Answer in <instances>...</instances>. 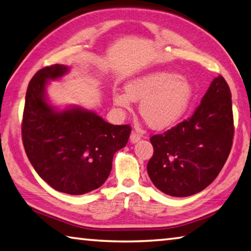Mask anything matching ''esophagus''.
Returning a JSON list of instances; mask_svg holds the SVG:
<instances>
[{
  "mask_svg": "<svg viewBox=\"0 0 251 251\" xmlns=\"http://www.w3.org/2000/svg\"><path fill=\"white\" fill-rule=\"evenodd\" d=\"M141 138H142V136L139 135L137 131H133V133L130 134V143H133V144L137 143L141 141Z\"/></svg>",
  "mask_w": 251,
  "mask_h": 251,
  "instance_id": "obj_1",
  "label": "esophagus"
}]
</instances>
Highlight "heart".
<instances>
[{"mask_svg":"<svg viewBox=\"0 0 251 251\" xmlns=\"http://www.w3.org/2000/svg\"><path fill=\"white\" fill-rule=\"evenodd\" d=\"M125 91L114 93V103L122 109L130 110L131 100L141 101L139 112L152 129L168 128L179 121L193 97L188 79L163 71L131 79Z\"/></svg>","mask_w":251,"mask_h":251,"instance_id":"b5f03b06","label":"heart"}]
</instances>
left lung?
I'll list each match as a JSON object with an SVG mask.
<instances>
[{
	"instance_id": "left-lung-1",
	"label": "left lung",
	"mask_w": 251,
	"mask_h": 251,
	"mask_svg": "<svg viewBox=\"0 0 251 251\" xmlns=\"http://www.w3.org/2000/svg\"><path fill=\"white\" fill-rule=\"evenodd\" d=\"M233 131L230 88L219 75L188 120L151 137L154 155L147 173L152 184L174 197L201 192L226 163Z\"/></svg>"
}]
</instances>
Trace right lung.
I'll list each match as a JSON object with an SVG mask.
<instances>
[{
	"label": "right lung",
	"instance_id": "right-lung-1",
	"mask_svg": "<svg viewBox=\"0 0 251 251\" xmlns=\"http://www.w3.org/2000/svg\"><path fill=\"white\" fill-rule=\"evenodd\" d=\"M65 65L40 70L28 84L22 141L32 166L55 190L83 195L97 189L112 171L113 156L128 142L129 125H113L78 106L57 110L46 85L67 73Z\"/></svg>",
	"mask_w": 251,
	"mask_h": 251
}]
</instances>
